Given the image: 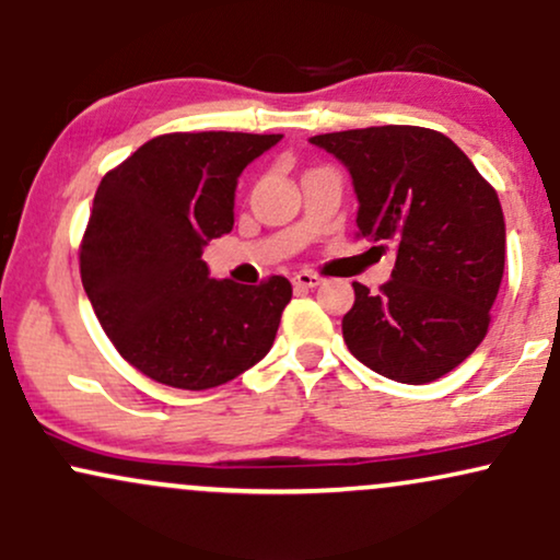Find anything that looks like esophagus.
<instances>
[{"mask_svg":"<svg viewBox=\"0 0 560 560\" xmlns=\"http://www.w3.org/2000/svg\"><path fill=\"white\" fill-rule=\"evenodd\" d=\"M294 287H302V289H313V287H318L320 281V276H316V273H311V271H300V273H294Z\"/></svg>","mask_w":560,"mask_h":560,"instance_id":"34e87169","label":"esophagus"}]
</instances>
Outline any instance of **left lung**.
I'll return each mask as SVG.
<instances>
[{"mask_svg": "<svg viewBox=\"0 0 560 560\" xmlns=\"http://www.w3.org/2000/svg\"><path fill=\"white\" fill-rule=\"evenodd\" d=\"M345 165L358 197V231L395 244L382 292L352 284L342 318L352 355L402 384L445 376L477 350L490 326L505 266L500 199L445 133L419 126H371L318 133Z\"/></svg>", "mask_w": 560, "mask_h": 560, "instance_id": "obj_1", "label": "left lung"}]
</instances>
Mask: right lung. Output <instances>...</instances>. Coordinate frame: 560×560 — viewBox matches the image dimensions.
<instances>
[{
  "mask_svg": "<svg viewBox=\"0 0 560 560\" xmlns=\"http://www.w3.org/2000/svg\"><path fill=\"white\" fill-rule=\"evenodd\" d=\"M281 133H165L102 178L81 281L115 350L176 389H210L268 355L292 284L210 279L205 247L234 229L242 171Z\"/></svg>",
  "mask_w": 560,
  "mask_h": 560,
  "instance_id": "right-lung-1",
  "label": "right lung"
}]
</instances>
